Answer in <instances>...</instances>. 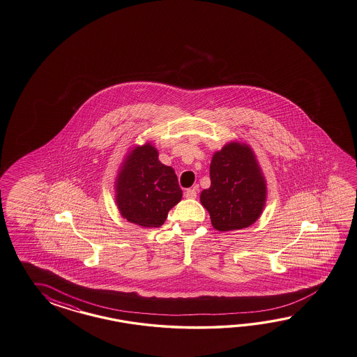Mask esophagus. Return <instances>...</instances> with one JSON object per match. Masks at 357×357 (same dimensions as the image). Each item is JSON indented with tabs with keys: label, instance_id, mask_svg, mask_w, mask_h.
Masks as SVG:
<instances>
[{
	"label": "esophagus",
	"instance_id": "34e87169",
	"mask_svg": "<svg viewBox=\"0 0 357 357\" xmlns=\"http://www.w3.org/2000/svg\"><path fill=\"white\" fill-rule=\"evenodd\" d=\"M184 196H185V199H196L197 197V185L184 192Z\"/></svg>",
	"mask_w": 357,
	"mask_h": 357
}]
</instances>
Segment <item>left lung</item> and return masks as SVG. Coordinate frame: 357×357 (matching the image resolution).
<instances>
[{"label": "left lung", "instance_id": "left-lung-1", "mask_svg": "<svg viewBox=\"0 0 357 357\" xmlns=\"http://www.w3.org/2000/svg\"><path fill=\"white\" fill-rule=\"evenodd\" d=\"M210 179L211 184L201 192L200 201L215 229H243L261 217L267 183L249 144L229 142L215 152L210 162Z\"/></svg>", "mask_w": 357, "mask_h": 357}]
</instances>
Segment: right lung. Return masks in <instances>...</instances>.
Listing matches in <instances>:
<instances>
[{
    "label": "right lung",
    "mask_w": 357,
    "mask_h": 357,
    "mask_svg": "<svg viewBox=\"0 0 357 357\" xmlns=\"http://www.w3.org/2000/svg\"><path fill=\"white\" fill-rule=\"evenodd\" d=\"M114 191L121 217L146 228L164 225L169 210L182 200L183 195L174 169L161 164L151 142L134 146L126 153Z\"/></svg>",
    "instance_id": "right-lung-1"
}]
</instances>
